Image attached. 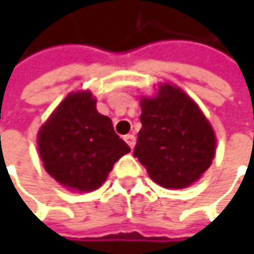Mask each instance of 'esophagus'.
I'll return each instance as SVG.
<instances>
[{
	"instance_id": "34e87169",
	"label": "esophagus",
	"mask_w": 254,
	"mask_h": 254,
	"mask_svg": "<svg viewBox=\"0 0 254 254\" xmlns=\"http://www.w3.org/2000/svg\"><path fill=\"white\" fill-rule=\"evenodd\" d=\"M125 141H127V144L130 147V148H133L135 147V136L133 135H125Z\"/></svg>"
}]
</instances>
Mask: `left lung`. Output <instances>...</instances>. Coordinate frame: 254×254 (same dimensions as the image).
<instances>
[{"mask_svg":"<svg viewBox=\"0 0 254 254\" xmlns=\"http://www.w3.org/2000/svg\"><path fill=\"white\" fill-rule=\"evenodd\" d=\"M141 124L133 156L165 188H185L215 157L216 136L200 107L178 86L163 83L141 98Z\"/></svg>","mask_w":254,"mask_h":254,"instance_id":"8db88e82","label":"left lung"}]
</instances>
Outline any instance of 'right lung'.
Listing matches in <instances>:
<instances>
[{
    "label": "right lung",
    "mask_w": 254,
    "mask_h": 254,
    "mask_svg": "<svg viewBox=\"0 0 254 254\" xmlns=\"http://www.w3.org/2000/svg\"><path fill=\"white\" fill-rule=\"evenodd\" d=\"M89 91L69 94L38 132L45 171L66 188L88 192L103 185L113 165L130 151L110 118L97 112Z\"/></svg>",
    "instance_id": "right-lung-1"
}]
</instances>
